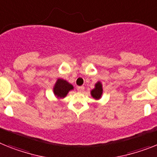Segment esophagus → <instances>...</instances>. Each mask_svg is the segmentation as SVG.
Instances as JSON below:
<instances>
[{
	"label": "esophagus",
	"instance_id": "34e87169",
	"mask_svg": "<svg viewBox=\"0 0 157 157\" xmlns=\"http://www.w3.org/2000/svg\"><path fill=\"white\" fill-rule=\"evenodd\" d=\"M84 90H85V87H84V86L77 87V91H78V92H80V93L83 92Z\"/></svg>",
	"mask_w": 157,
	"mask_h": 157
}]
</instances>
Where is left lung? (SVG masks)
Segmentation results:
<instances>
[{
	"mask_svg": "<svg viewBox=\"0 0 157 157\" xmlns=\"http://www.w3.org/2000/svg\"><path fill=\"white\" fill-rule=\"evenodd\" d=\"M103 93V89H102V85L101 82H97L95 85V89L92 90L91 92V95L92 97L95 99H100L101 97V95Z\"/></svg>",
	"mask_w": 157,
	"mask_h": 157,
	"instance_id": "8db88e82",
	"label": "left lung"
}]
</instances>
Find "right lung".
Masks as SVG:
<instances>
[{"mask_svg":"<svg viewBox=\"0 0 157 157\" xmlns=\"http://www.w3.org/2000/svg\"><path fill=\"white\" fill-rule=\"evenodd\" d=\"M72 89H73V86L71 84L63 79H58L53 88V92L56 97L64 98L66 97L68 92Z\"/></svg>","mask_w":157,"mask_h":157,"instance_id":"add662e5","label":"right lung"}]
</instances>
